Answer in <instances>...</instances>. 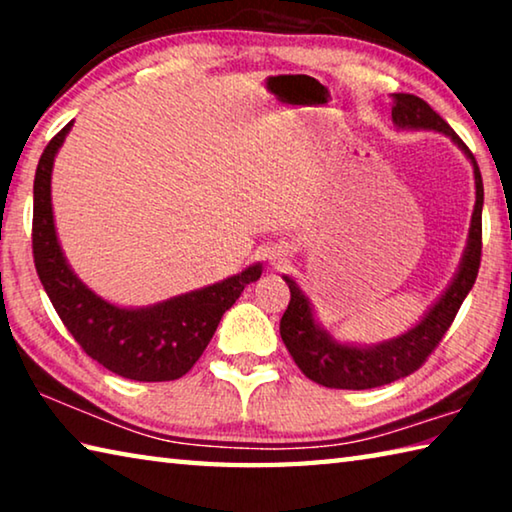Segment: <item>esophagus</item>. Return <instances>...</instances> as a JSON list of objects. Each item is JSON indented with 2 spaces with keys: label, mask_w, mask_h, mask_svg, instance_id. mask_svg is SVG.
I'll list each match as a JSON object with an SVG mask.
<instances>
[{
  "label": "esophagus",
  "mask_w": 512,
  "mask_h": 512,
  "mask_svg": "<svg viewBox=\"0 0 512 512\" xmlns=\"http://www.w3.org/2000/svg\"><path fill=\"white\" fill-rule=\"evenodd\" d=\"M287 257H289V253L287 250H284L282 246H277L273 253H271V259H273V264L277 262V264H282V262H287Z\"/></svg>",
  "instance_id": "1"
}]
</instances>
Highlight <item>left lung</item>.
<instances>
[{
	"mask_svg": "<svg viewBox=\"0 0 512 512\" xmlns=\"http://www.w3.org/2000/svg\"><path fill=\"white\" fill-rule=\"evenodd\" d=\"M393 121L400 128H427L452 137L474 167L476 185V205L472 214V228L461 268L449 284V289L440 300L429 309L418 325L397 339L384 341L375 348H357V345L336 343L323 327L316 323L311 314V305L305 293L291 277L284 275V282L291 289V302L280 320V336L287 345L289 354L302 370V375L327 388H345V391H366L391 384L395 379L409 377L418 370L429 354L443 341L449 325L461 309L463 300L474 287L476 275L481 266V212H483V180L479 164H476L472 151L454 133V128L433 110L427 101L415 94H393Z\"/></svg>",
	"mask_w": 512,
	"mask_h": 512,
	"instance_id": "left-lung-1",
	"label": "left lung"
}]
</instances>
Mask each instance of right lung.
<instances>
[{
	"instance_id": "1",
	"label": "right lung",
	"mask_w": 512,
	"mask_h": 512,
	"mask_svg": "<svg viewBox=\"0 0 512 512\" xmlns=\"http://www.w3.org/2000/svg\"><path fill=\"white\" fill-rule=\"evenodd\" d=\"M74 121L51 137L40 155L33 180V262L67 332L83 352L119 377L135 381H171L183 377L201 359L221 316L259 280L262 266L144 309L115 307L92 293L74 275L60 250L51 212V169Z\"/></svg>"
}]
</instances>
